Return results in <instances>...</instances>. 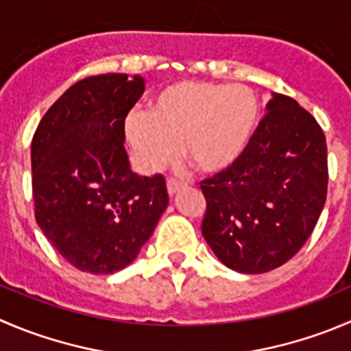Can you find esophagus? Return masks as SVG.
<instances>
[{
  "mask_svg": "<svg viewBox=\"0 0 351 351\" xmlns=\"http://www.w3.org/2000/svg\"><path fill=\"white\" fill-rule=\"evenodd\" d=\"M166 186H168V193L173 197V195H176V193H178L180 190L183 189V183L176 182L175 178H169L168 183H166Z\"/></svg>",
  "mask_w": 351,
  "mask_h": 351,
  "instance_id": "obj_1",
  "label": "esophagus"
}]
</instances>
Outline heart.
<instances>
[{"label": "heart", "mask_w": 351, "mask_h": 351, "mask_svg": "<svg viewBox=\"0 0 351 351\" xmlns=\"http://www.w3.org/2000/svg\"><path fill=\"white\" fill-rule=\"evenodd\" d=\"M262 117L257 94L245 85L183 80L151 97L144 114L125 123L128 144L145 171H158L175 156L204 176L238 165L254 142Z\"/></svg>", "instance_id": "heart-1"}]
</instances>
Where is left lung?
I'll return each mask as SVG.
<instances>
[{
  "instance_id": "obj_1",
  "label": "left lung",
  "mask_w": 351,
  "mask_h": 351,
  "mask_svg": "<svg viewBox=\"0 0 351 351\" xmlns=\"http://www.w3.org/2000/svg\"><path fill=\"white\" fill-rule=\"evenodd\" d=\"M266 110L238 165L200 183L204 238L224 266L243 274L290 261L328 193V145L315 118L283 94H273Z\"/></svg>"
}]
</instances>
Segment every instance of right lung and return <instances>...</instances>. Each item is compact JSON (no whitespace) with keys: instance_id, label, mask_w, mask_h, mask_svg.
I'll list each match as a JSON object with an SVG mask.
<instances>
[{"instance_id":"add662e5","label":"right lung","mask_w":351,"mask_h":351,"mask_svg":"<svg viewBox=\"0 0 351 351\" xmlns=\"http://www.w3.org/2000/svg\"><path fill=\"white\" fill-rule=\"evenodd\" d=\"M144 84L141 75L127 73L84 78L47 110L34 134L36 221L84 273L127 267L168 207L165 176H138L125 151V118Z\"/></svg>"}]
</instances>
